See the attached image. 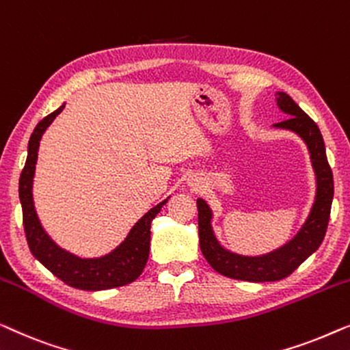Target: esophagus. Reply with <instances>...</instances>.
I'll list each match as a JSON object with an SVG mask.
<instances>
[{"mask_svg": "<svg viewBox=\"0 0 350 350\" xmlns=\"http://www.w3.org/2000/svg\"><path fill=\"white\" fill-rule=\"evenodd\" d=\"M189 185L191 187V189H198V187H200V180L196 179V177H195V179H193V177H191V179H189Z\"/></svg>", "mask_w": 350, "mask_h": 350, "instance_id": "esophagus-1", "label": "esophagus"}]
</instances>
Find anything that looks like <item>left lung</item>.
I'll list each match as a JSON object with an SVG mask.
<instances>
[{"instance_id":"8db88e82","label":"left lung","mask_w":350,"mask_h":350,"mask_svg":"<svg viewBox=\"0 0 350 350\" xmlns=\"http://www.w3.org/2000/svg\"><path fill=\"white\" fill-rule=\"evenodd\" d=\"M275 103L288 119L273 128L292 131L308 147L309 159L316 174V196L301 228L284 245L263 255H241L231 252L220 244L213 228V209L203 198L196 200L198 206L200 247L204 258L222 275L247 282H274L292 274L309 255L321 247L327 233L329 211L333 203V173L329 168L322 133L311 117L290 98L287 93L275 92Z\"/></svg>"}]
</instances>
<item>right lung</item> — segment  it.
Wrapping results in <instances>:
<instances>
[{
  "instance_id": "obj_1",
  "label": "right lung",
  "mask_w": 350,
  "mask_h": 350,
  "mask_svg": "<svg viewBox=\"0 0 350 350\" xmlns=\"http://www.w3.org/2000/svg\"><path fill=\"white\" fill-rule=\"evenodd\" d=\"M66 103L53 111L52 114L39 122L28 141V155L25 168L18 180V196H21L23 228H25L28 247L38 262H41L52 274L63 282L81 290H106L122 287L139 278L144 269L150 249V224L160 213L168 198L154 206L142 215L128 231L126 238L112 249L109 254L95 258H82L60 247L47 231L44 230L38 217L33 200V180L36 171L39 142L49 125L65 109Z\"/></svg>"
}]
</instances>
